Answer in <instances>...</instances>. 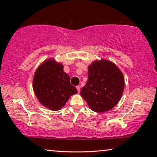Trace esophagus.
<instances>
[{
    "instance_id": "34e87169",
    "label": "esophagus",
    "mask_w": 157,
    "mask_h": 157,
    "mask_svg": "<svg viewBox=\"0 0 157 157\" xmlns=\"http://www.w3.org/2000/svg\"><path fill=\"white\" fill-rule=\"evenodd\" d=\"M76 89H77V90H78V93L80 92V86H76Z\"/></svg>"
}]
</instances>
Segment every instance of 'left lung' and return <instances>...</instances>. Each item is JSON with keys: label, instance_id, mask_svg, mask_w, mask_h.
Masks as SVG:
<instances>
[{"label": "left lung", "instance_id": "1", "mask_svg": "<svg viewBox=\"0 0 157 157\" xmlns=\"http://www.w3.org/2000/svg\"><path fill=\"white\" fill-rule=\"evenodd\" d=\"M123 73L113 63L102 59L89 66L88 81L80 95L95 112H105L118 104L124 90Z\"/></svg>", "mask_w": 157, "mask_h": 157}]
</instances>
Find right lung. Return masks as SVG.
I'll return each mask as SVG.
<instances>
[{
    "label": "right lung",
    "mask_w": 157,
    "mask_h": 157,
    "mask_svg": "<svg viewBox=\"0 0 157 157\" xmlns=\"http://www.w3.org/2000/svg\"><path fill=\"white\" fill-rule=\"evenodd\" d=\"M35 95L44 107L53 111L63 107L71 95L78 93L63 72L61 63L49 59L37 68L33 79Z\"/></svg>",
    "instance_id": "1"
}]
</instances>
